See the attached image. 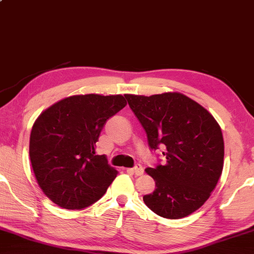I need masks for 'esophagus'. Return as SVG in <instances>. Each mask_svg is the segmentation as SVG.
<instances>
[{
    "mask_svg": "<svg viewBox=\"0 0 254 254\" xmlns=\"http://www.w3.org/2000/svg\"><path fill=\"white\" fill-rule=\"evenodd\" d=\"M131 171L136 175V176H140V175L144 174V168L140 165H136L134 168H132Z\"/></svg>",
    "mask_w": 254,
    "mask_h": 254,
    "instance_id": "34e87169",
    "label": "esophagus"
}]
</instances>
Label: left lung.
<instances>
[{
  "label": "left lung",
  "mask_w": 254,
  "mask_h": 254,
  "mask_svg": "<svg viewBox=\"0 0 254 254\" xmlns=\"http://www.w3.org/2000/svg\"><path fill=\"white\" fill-rule=\"evenodd\" d=\"M151 150L165 147L166 163L145 170L154 179L144 195L149 208L168 219L184 218L204 204L224 167V138L208 110L181 93L125 95Z\"/></svg>",
  "instance_id": "8db88e82"
}]
</instances>
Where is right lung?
I'll use <instances>...</instances> for the list:
<instances>
[{
  "label": "right lung",
  "mask_w": 254,
  "mask_h": 254,
  "mask_svg": "<svg viewBox=\"0 0 254 254\" xmlns=\"http://www.w3.org/2000/svg\"><path fill=\"white\" fill-rule=\"evenodd\" d=\"M126 104L123 95L70 96L35 122L30 162L38 185L57 205L81 210L107 192L118 171L95 153V144L107 120Z\"/></svg>",
  "instance_id": "obj_1"
}]
</instances>
